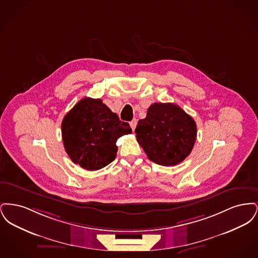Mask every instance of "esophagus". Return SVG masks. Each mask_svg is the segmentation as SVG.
I'll return each mask as SVG.
<instances>
[{"label": "esophagus", "instance_id": "34e87169", "mask_svg": "<svg viewBox=\"0 0 258 258\" xmlns=\"http://www.w3.org/2000/svg\"><path fill=\"white\" fill-rule=\"evenodd\" d=\"M136 124H137V120L134 119L132 122H131V127L133 130V132H135V127H136Z\"/></svg>", "mask_w": 258, "mask_h": 258}]
</instances>
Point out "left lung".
<instances>
[{
	"instance_id": "1",
	"label": "left lung",
	"mask_w": 258,
	"mask_h": 258,
	"mask_svg": "<svg viewBox=\"0 0 258 258\" xmlns=\"http://www.w3.org/2000/svg\"><path fill=\"white\" fill-rule=\"evenodd\" d=\"M136 139L148 159L163 165H176L190 154L197 140V123L174 103H153L145 119L135 128Z\"/></svg>"
}]
</instances>
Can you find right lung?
<instances>
[{
	"label": "right lung",
	"mask_w": 258,
	"mask_h": 258,
	"mask_svg": "<svg viewBox=\"0 0 258 258\" xmlns=\"http://www.w3.org/2000/svg\"><path fill=\"white\" fill-rule=\"evenodd\" d=\"M132 134L130 124L99 98L79 100L61 122V137L67 154L82 168L95 171L116 159L117 139Z\"/></svg>",
	"instance_id": "1"
}]
</instances>
